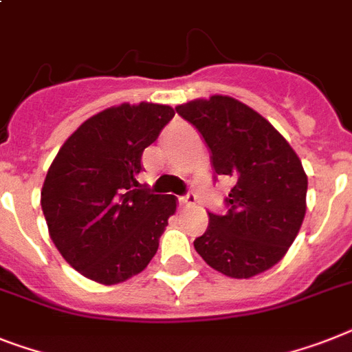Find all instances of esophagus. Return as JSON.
Returning a JSON list of instances; mask_svg holds the SVG:
<instances>
[{
    "mask_svg": "<svg viewBox=\"0 0 352 352\" xmlns=\"http://www.w3.org/2000/svg\"><path fill=\"white\" fill-rule=\"evenodd\" d=\"M193 204H195V195H193V193H186V195L179 197V206H182V208Z\"/></svg>",
    "mask_w": 352,
    "mask_h": 352,
    "instance_id": "obj_1",
    "label": "esophagus"
}]
</instances>
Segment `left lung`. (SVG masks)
<instances>
[{
    "mask_svg": "<svg viewBox=\"0 0 352 352\" xmlns=\"http://www.w3.org/2000/svg\"><path fill=\"white\" fill-rule=\"evenodd\" d=\"M201 131L217 175L233 182L224 215L195 239L206 264L231 278H251L278 264L305 217L307 175L289 142L267 119L228 96L175 108Z\"/></svg>",
    "mask_w": 352,
    "mask_h": 352,
    "instance_id": "1",
    "label": "left lung"
}]
</instances>
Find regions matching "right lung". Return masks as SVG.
Returning a JSON list of instances; mask_svg holds the SVG:
<instances>
[{"label":"right lung","instance_id":"right-lung-1","mask_svg":"<svg viewBox=\"0 0 352 352\" xmlns=\"http://www.w3.org/2000/svg\"><path fill=\"white\" fill-rule=\"evenodd\" d=\"M175 111L166 104H119L90 117L68 137L41 190L50 239L82 276L104 285L141 273L175 213L173 195L137 182L144 148Z\"/></svg>","mask_w":352,"mask_h":352}]
</instances>
